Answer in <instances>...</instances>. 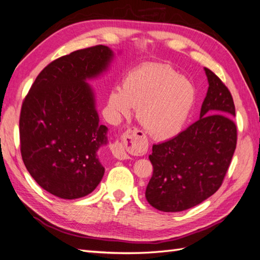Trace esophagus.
I'll list each match as a JSON object with an SVG mask.
<instances>
[{
  "mask_svg": "<svg viewBox=\"0 0 260 260\" xmlns=\"http://www.w3.org/2000/svg\"><path fill=\"white\" fill-rule=\"evenodd\" d=\"M143 140V134L137 128H129L126 129L122 135H121L120 139L115 140L110 149L112 154L117 159L124 160L129 158V153L136 151V146H139V142ZM141 147V146H140Z\"/></svg>",
  "mask_w": 260,
  "mask_h": 260,
  "instance_id": "34e87169",
  "label": "esophagus"
}]
</instances>
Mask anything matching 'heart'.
Segmentation results:
<instances>
[{
  "label": "heart",
  "instance_id": "b5f03b06",
  "mask_svg": "<svg viewBox=\"0 0 260 260\" xmlns=\"http://www.w3.org/2000/svg\"><path fill=\"white\" fill-rule=\"evenodd\" d=\"M194 85L175 69L152 64L130 72L123 88L115 86L109 95L114 117L129 115L138 109V119L158 139L176 136L187 123L196 103Z\"/></svg>",
  "mask_w": 260,
  "mask_h": 260
}]
</instances>
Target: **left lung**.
<instances>
[{
  "instance_id": "left-lung-1",
  "label": "left lung",
  "mask_w": 260,
  "mask_h": 260,
  "mask_svg": "<svg viewBox=\"0 0 260 260\" xmlns=\"http://www.w3.org/2000/svg\"><path fill=\"white\" fill-rule=\"evenodd\" d=\"M209 88L200 119L172 139L152 146L146 198L155 209L183 211L220 188L237 145L235 105L224 83L205 68Z\"/></svg>"
}]
</instances>
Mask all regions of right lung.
I'll use <instances>...</instances> for the list:
<instances>
[{
    "label": "right lung",
    "instance_id": "right-lung-1",
    "mask_svg": "<svg viewBox=\"0 0 260 260\" xmlns=\"http://www.w3.org/2000/svg\"><path fill=\"white\" fill-rule=\"evenodd\" d=\"M112 51L94 45L52 61L22 102L20 150L27 171L62 199L91 193L105 175L98 150L107 143L93 93L85 82L106 70Z\"/></svg>",
    "mask_w": 260,
    "mask_h": 260
}]
</instances>
